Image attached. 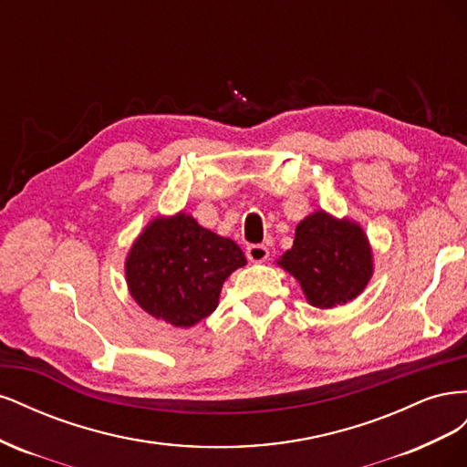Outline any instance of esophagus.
Returning <instances> with one entry per match:
<instances>
[{"label":"esophagus","instance_id":"1","mask_svg":"<svg viewBox=\"0 0 467 467\" xmlns=\"http://www.w3.org/2000/svg\"><path fill=\"white\" fill-rule=\"evenodd\" d=\"M245 255L251 263H263L268 259V249L265 245H259V244H253V245H247L245 249Z\"/></svg>","mask_w":467,"mask_h":467}]
</instances>
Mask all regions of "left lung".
Instances as JSON below:
<instances>
[{"instance_id": "obj_1", "label": "left lung", "mask_w": 467, "mask_h": 467, "mask_svg": "<svg viewBox=\"0 0 467 467\" xmlns=\"http://www.w3.org/2000/svg\"><path fill=\"white\" fill-rule=\"evenodd\" d=\"M278 265L288 271L316 307L355 300L372 276V251L360 225L335 220L323 210L304 218L294 245Z\"/></svg>"}]
</instances>
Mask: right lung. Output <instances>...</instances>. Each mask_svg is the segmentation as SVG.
Masks as SVG:
<instances>
[{
	"instance_id": "1",
	"label": "right lung",
	"mask_w": 467,
	"mask_h": 467,
	"mask_svg": "<svg viewBox=\"0 0 467 467\" xmlns=\"http://www.w3.org/2000/svg\"><path fill=\"white\" fill-rule=\"evenodd\" d=\"M245 263L232 239L177 214L153 220L140 234L126 259V280L150 316L191 327L214 312L223 280Z\"/></svg>"
}]
</instances>
